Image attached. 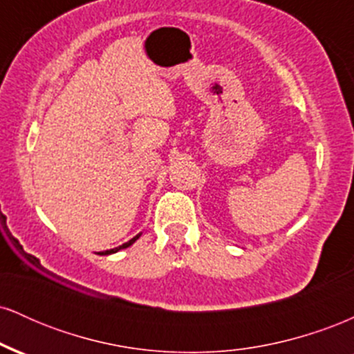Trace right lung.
I'll list each match as a JSON object with an SVG mask.
<instances>
[{"label": "right lung", "mask_w": 354, "mask_h": 354, "mask_svg": "<svg viewBox=\"0 0 354 354\" xmlns=\"http://www.w3.org/2000/svg\"><path fill=\"white\" fill-rule=\"evenodd\" d=\"M140 236H141V233H138L135 238H131V239H129V241H126V243H123V245H121V246H118V248H113V250H106V251H100V253H98V254H101V256H108V254L118 253V251H121V250H124V248L131 246V245H133V243H135V241H136V239H138V238H140Z\"/></svg>", "instance_id": "1"}]
</instances>
